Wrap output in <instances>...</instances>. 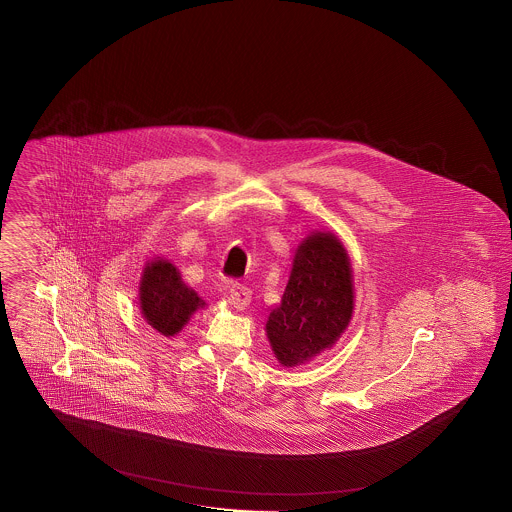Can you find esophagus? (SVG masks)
<instances>
[{"label":"esophagus","mask_w":512,"mask_h":512,"mask_svg":"<svg viewBox=\"0 0 512 512\" xmlns=\"http://www.w3.org/2000/svg\"><path fill=\"white\" fill-rule=\"evenodd\" d=\"M227 300H229V304L233 306L234 310H246L249 306V302H251V291H249L246 285L236 283V285L231 287Z\"/></svg>","instance_id":"34e87169"}]
</instances>
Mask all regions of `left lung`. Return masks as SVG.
I'll use <instances>...</instances> for the list:
<instances>
[{"label": "left lung", "instance_id": "left-lung-1", "mask_svg": "<svg viewBox=\"0 0 512 512\" xmlns=\"http://www.w3.org/2000/svg\"><path fill=\"white\" fill-rule=\"evenodd\" d=\"M353 310L347 249L330 231L308 234L295 249L287 287L264 328L279 364L295 368L332 349L351 323Z\"/></svg>", "mask_w": 512, "mask_h": 512}]
</instances>
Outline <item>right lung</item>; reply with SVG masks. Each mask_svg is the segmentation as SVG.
Segmentation results:
<instances>
[{"mask_svg":"<svg viewBox=\"0 0 512 512\" xmlns=\"http://www.w3.org/2000/svg\"><path fill=\"white\" fill-rule=\"evenodd\" d=\"M139 306L144 321L171 338L204 308V300L182 281L174 264L165 259L146 263L139 283Z\"/></svg>","mask_w":512,"mask_h":512,"instance_id":"add662e5","label":"right lung"}]
</instances>
